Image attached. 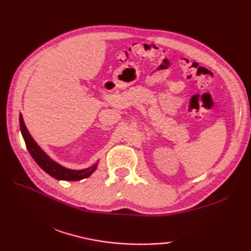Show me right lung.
<instances>
[{
  "label": "right lung",
  "mask_w": 251,
  "mask_h": 251,
  "mask_svg": "<svg viewBox=\"0 0 251 251\" xmlns=\"http://www.w3.org/2000/svg\"><path fill=\"white\" fill-rule=\"evenodd\" d=\"M19 123H20L21 134H23L26 149H28L31 156L33 157L36 164L39 165V166L43 169L45 173L51 176V177H54L55 179H58V180L77 181V180L89 177V176L95 172L97 165H94V166H92L90 168L83 169V170H71V169L62 167L61 165L51 161V159L41 150V148L36 145L35 141L32 139V137L29 134L28 129H26V127L24 123V119L21 115L19 117Z\"/></svg>",
  "instance_id": "right-lung-1"
}]
</instances>
